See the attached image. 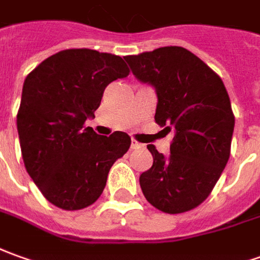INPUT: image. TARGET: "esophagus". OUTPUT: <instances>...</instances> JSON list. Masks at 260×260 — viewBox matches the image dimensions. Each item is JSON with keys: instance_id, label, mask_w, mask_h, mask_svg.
I'll return each mask as SVG.
<instances>
[{"instance_id": "1", "label": "esophagus", "mask_w": 260, "mask_h": 260, "mask_svg": "<svg viewBox=\"0 0 260 260\" xmlns=\"http://www.w3.org/2000/svg\"><path fill=\"white\" fill-rule=\"evenodd\" d=\"M132 148H133V150H139V148H144V144H141V143H139V141L133 140V141H132Z\"/></svg>"}]
</instances>
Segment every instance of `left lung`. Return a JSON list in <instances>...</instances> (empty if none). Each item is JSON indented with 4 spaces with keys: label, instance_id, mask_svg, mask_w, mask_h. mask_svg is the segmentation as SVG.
Here are the masks:
<instances>
[{
    "label": "left lung",
    "instance_id": "obj_1",
    "mask_svg": "<svg viewBox=\"0 0 260 260\" xmlns=\"http://www.w3.org/2000/svg\"><path fill=\"white\" fill-rule=\"evenodd\" d=\"M136 78L155 87V123L174 134L164 157L153 144V167L140 175L143 194L166 214L208 198L231 155L235 116L222 79L192 52L164 46L124 56Z\"/></svg>",
    "mask_w": 260,
    "mask_h": 260
}]
</instances>
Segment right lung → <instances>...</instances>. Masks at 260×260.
<instances>
[{"label": "right lung", "mask_w": 260, "mask_h": 260, "mask_svg": "<svg viewBox=\"0 0 260 260\" xmlns=\"http://www.w3.org/2000/svg\"><path fill=\"white\" fill-rule=\"evenodd\" d=\"M128 73L117 55L82 48L52 55L25 79L17 114L21 153L28 174L55 207L78 211L98 201L109 170L130 148L127 133L106 137L85 127L106 86Z\"/></svg>", "instance_id": "add662e5"}]
</instances>
